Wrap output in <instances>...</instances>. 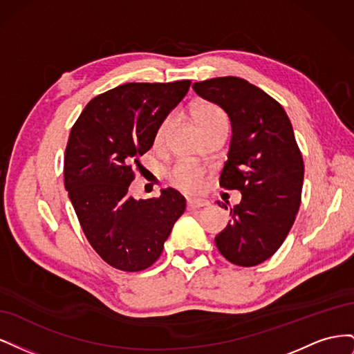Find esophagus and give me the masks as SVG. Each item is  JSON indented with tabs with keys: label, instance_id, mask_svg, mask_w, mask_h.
Here are the masks:
<instances>
[{
	"label": "esophagus",
	"instance_id": "1",
	"mask_svg": "<svg viewBox=\"0 0 354 354\" xmlns=\"http://www.w3.org/2000/svg\"><path fill=\"white\" fill-rule=\"evenodd\" d=\"M209 202L207 199L201 198H187V208L189 209H199L203 207H208Z\"/></svg>",
	"mask_w": 354,
	"mask_h": 354
}]
</instances>
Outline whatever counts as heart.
<instances>
[{"instance_id": "obj_1", "label": "heart", "mask_w": 354, "mask_h": 354, "mask_svg": "<svg viewBox=\"0 0 354 354\" xmlns=\"http://www.w3.org/2000/svg\"><path fill=\"white\" fill-rule=\"evenodd\" d=\"M194 120L196 125L199 127V130L203 133H207L212 128L220 127V125H229L227 116L224 113V111L220 108V106L214 104L211 102H201L194 108ZM174 122V113L167 115L160 124L156 128V133L153 137V145L155 146H162L167 134L169 131L171 125ZM168 178L171 183H173L176 187L183 192H196L202 187L203 185V173L202 171L186 162H180L176 164L173 168L168 171Z\"/></svg>"}]
</instances>
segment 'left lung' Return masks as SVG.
Returning <instances> with one entry per match:
<instances>
[{
	"instance_id": "obj_1",
	"label": "left lung",
	"mask_w": 354,
	"mask_h": 354,
	"mask_svg": "<svg viewBox=\"0 0 354 354\" xmlns=\"http://www.w3.org/2000/svg\"><path fill=\"white\" fill-rule=\"evenodd\" d=\"M194 90L229 115L232 138L220 186L242 194L216 245L230 263L257 266L279 250L301 202L304 164L291 121L273 97L242 78L201 81Z\"/></svg>"
}]
</instances>
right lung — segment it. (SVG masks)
<instances>
[{"label": "right lung", "instance_id": "add662e5", "mask_svg": "<svg viewBox=\"0 0 354 354\" xmlns=\"http://www.w3.org/2000/svg\"><path fill=\"white\" fill-rule=\"evenodd\" d=\"M190 81L128 82L94 97L71 130L65 187L90 245L115 269L140 272L162 254L186 199L173 187L134 199L128 189L138 158L160 121L183 100Z\"/></svg>", "mask_w": 354, "mask_h": 354}]
</instances>
